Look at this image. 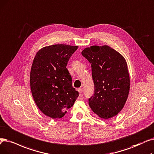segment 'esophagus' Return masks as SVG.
<instances>
[{
  "label": "esophagus",
  "mask_w": 154,
  "mask_h": 154,
  "mask_svg": "<svg viewBox=\"0 0 154 154\" xmlns=\"http://www.w3.org/2000/svg\"><path fill=\"white\" fill-rule=\"evenodd\" d=\"M77 91H78V92L80 94H81L82 92V91H83V89L82 88H79V89H77Z\"/></svg>",
  "instance_id": "esophagus-1"
}]
</instances>
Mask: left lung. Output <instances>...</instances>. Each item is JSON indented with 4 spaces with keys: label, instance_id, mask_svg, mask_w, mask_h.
Returning <instances> with one entry per match:
<instances>
[{
    "label": "left lung",
    "instance_id": "obj_1",
    "mask_svg": "<svg viewBox=\"0 0 154 154\" xmlns=\"http://www.w3.org/2000/svg\"><path fill=\"white\" fill-rule=\"evenodd\" d=\"M81 53L91 63L94 94L89 100L91 109L101 118L114 117L123 108L130 92L125 58L108 45L91 46Z\"/></svg>",
    "mask_w": 154,
    "mask_h": 154
}]
</instances>
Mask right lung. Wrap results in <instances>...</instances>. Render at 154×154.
<instances>
[{
    "label": "right lung",
    "mask_w": 154,
    "mask_h": 154,
    "mask_svg": "<svg viewBox=\"0 0 154 154\" xmlns=\"http://www.w3.org/2000/svg\"><path fill=\"white\" fill-rule=\"evenodd\" d=\"M77 48L65 44L45 46L33 60L30 72L32 96L39 110L51 118L63 117L79 96L66 68Z\"/></svg>",
    "instance_id": "right-lung-1"
}]
</instances>
